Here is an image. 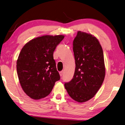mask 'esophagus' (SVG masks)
Masks as SVG:
<instances>
[{"label": "esophagus", "mask_w": 125, "mask_h": 125, "mask_svg": "<svg viewBox=\"0 0 125 125\" xmlns=\"http://www.w3.org/2000/svg\"><path fill=\"white\" fill-rule=\"evenodd\" d=\"M59 73H60V75L61 77V76H62V75H63V71H61V72H59Z\"/></svg>", "instance_id": "esophagus-1"}]
</instances>
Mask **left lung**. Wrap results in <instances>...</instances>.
Instances as JSON below:
<instances>
[{
    "mask_svg": "<svg viewBox=\"0 0 125 125\" xmlns=\"http://www.w3.org/2000/svg\"><path fill=\"white\" fill-rule=\"evenodd\" d=\"M75 69L65 87L70 97L79 103L89 100L100 88L105 75L104 55L96 38L81 31L73 43Z\"/></svg>",
    "mask_w": 125,
    "mask_h": 125,
    "instance_id": "obj_1",
    "label": "left lung"
}]
</instances>
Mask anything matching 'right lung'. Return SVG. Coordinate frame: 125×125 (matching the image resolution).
I'll return each instance as SVG.
<instances>
[{
    "instance_id": "obj_1",
    "label": "right lung",
    "mask_w": 125,
    "mask_h": 125,
    "mask_svg": "<svg viewBox=\"0 0 125 125\" xmlns=\"http://www.w3.org/2000/svg\"><path fill=\"white\" fill-rule=\"evenodd\" d=\"M64 36L44 35L27 43L17 61V72L23 91L33 99L46 97L60 79L53 52Z\"/></svg>"
}]
</instances>
